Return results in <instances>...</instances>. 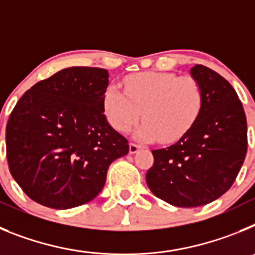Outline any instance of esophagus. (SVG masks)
<instances>
[{"instance_id":"1","label":"esophagus","mask_w":255,"mask_h":255,"mask_svg":"<svg viewBox=\"0 0 255 255\" xmlns=\"http://www.w3.org/2000/svg\"><path fill=\"white\" fill-rule=\"evenodd\" d=\"M140 145H138V144H135V143H130L129 144V152L131 153V154H134V153L138 152L139 149H140Z\"/></svg>"}]
</instances>
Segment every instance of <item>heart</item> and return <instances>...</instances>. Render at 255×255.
<instances>
[{"label": "heart", "instance_id": "b5f03b06", "mask_svg": "<svg viewBox=\"0 0 255 255\" xmlns=\"http://www.w3.org/2000/svg\"><path fill=\"white\" fill-rule=\"evenodd\" d=\"M125 93L108 87L103 110L110 125L120 132L131 129L143 116L136 135L145 141L175 143L194 126L203 106V91L193 76L145 71L126 76Z\"/></svg>", "mask_w": 255, "mask_h": 255}]
</instances>
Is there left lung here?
Instances as JSON below:
<instances>
[{"label":"left lung","instance_id":"left-lung-1","mask_svg":"<svg viewBox=\"0 0 255 255\" xmlns=\"http://www.w3.org/2000/svg\"><path fill=\"white\" fill-rule=\"evenodd\" d=\"M203 91L194 126L179 141L152 150L147 172L153 194L176 207H199L225 194L235 181L248 149L247 117L233 85L203 65L190 69Z\"/></svg>","mask_w":255,"mask_h":255}]
</instances>
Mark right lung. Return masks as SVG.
<instances>
[{"mask_svg":"<svg viewBox=\"0 0 255 255\" xmlns=\"http://www.w3.org/2000/svg\"><path fill=\"white\" fill-rule=\"evenodd\" d=\"M107 70L69 67L40 80L13 107L6 125L8 168L37 203L67 209L91 202L110 164L129 152L103 110Z\"/></svg>","mask_w":255,"mask_h":255,"instance_id":"add662e5","label":"right lung"}]
</instances>
